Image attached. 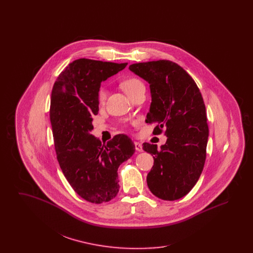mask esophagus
<instances>
[{
  "instance_id": "obj_1",
  "label": "esophagus",
  "mask_w": 253,
  "mask_h": 253,
  "mask_svg": "<svg viewBox=\"0 0 253 253\" xmlns=\"http://www.w3.org/2000/svg\"><path fill=\"white\" fill-rule=\"evenodd\" d=\"M134 148L137 152H142L143 149H142V144L139 143V142H134Z\"/></svg>"
}]
</instances>
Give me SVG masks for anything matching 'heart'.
<instances>
[{
  "label": "heart",
  "mask_w": 253,
  "mask_h": 253,
  "mask_svg": "<svg viewBox=\"0 0 253 253\" xmlns=\"http://www.w3.org/2000/svg\"><path fill=\"white\" fill-rule=\"evenodd\" d=\"M121 88L123 89V91L128 95V96H131L136 93L139 89H142L144 88V84L143 83L137 79V78H134V77H129V78H126L124 79L121 84ZM106 98V90L104 88H100L98 90V94H97V99H98V102L99 103H103L104 100Z\"/></svg>",
  "instance_id": "heart-1"
}]
</instances>
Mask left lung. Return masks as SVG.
Listing matches in <instances>:
<instances>
[{
  "label": "left lung",
  "mask_w": 253,
  "mask_h": 253,
  "mask_svg": "<svg viewBox=\"0 0 253 253\" xmlns=\"http://www.w3.org/2000/svg\"><path fill=\"white\" fill-rule=\"evenodd\" d=\"M129 69L150 84L146 122L156 124V134L164 129L168 137L159 150L143 143L145 152L154 156L148 187L160 199H179L191 192L204 168L209 127L203 97L193 78L170 60L133 63Z\"/></svg>",
  "instance_id": "1"
}]
</instances>
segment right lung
Masks as SVG:
<instances>
[{
	"mask_svg": "<svg viewBox=\"0 0 253 253\" xmlns=\"http://www.w3.org/2000/svg\"><path fill=\"white\" fill-rule=\"evenodd\" d=\"M128 63L79 59L60 73L50 103V122L60 169L74 191L88 202H108L119 193L118 169L135 151L132 139L117 134L106 144L95 137L101 82Z\"/></svg>",
	"mask_w": 253,
	"mask_h": 253,
	"instance_id": "add662e5",
	"label": "right lung"
}]
</instances>
